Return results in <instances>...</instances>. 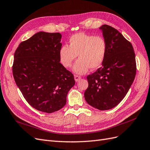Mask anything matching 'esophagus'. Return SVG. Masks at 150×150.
<instances>
[{
  "instance_id": "1",
  "label": "esophagus",
  "mask_w": 150,
  "mask_h": 150,
  "mask_svg": "<svg viewBox=\"0 0 150 150\" xmlns=\"http://www.w3.org/2000/svg\"><path fill=\"white\" fill-rule=\"evenodd\" d=\"M81 79V77L80 76H78V75H75L74 76V79H75L76 81H77V82L79 81Z\"/></svg>"
}]
</instances>
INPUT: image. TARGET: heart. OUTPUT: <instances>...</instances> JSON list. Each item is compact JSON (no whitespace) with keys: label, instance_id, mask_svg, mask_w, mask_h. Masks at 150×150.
I'll return each instance as SVG.
<instances>
[{"label":"heart","instance_id":"heart-1","mask_svg":"<svg viewBox=\"0 0 150 150\" xmlns=\"http://www.w3.org/2000/svg\"><path fill=\"white\" fill-rule=\"evenodd\" d=\"M107 53V42L101 35H92L85 33L72 35L69 40V46L64 45L59 51V57L66 68L72 66L78 56L73 70L78 74L87 72L89 68L96 69L101 67Z\"/></svg>","mask_w":150,"mask_h":150}]
</instances>
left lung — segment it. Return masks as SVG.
I'll list each match as a JSON object with an SVG mask.
<instances>
[{
    "label": "left lung",
    "mask_w": 150,
    "mask_h": 150,
    "mask_svg": "<svg viewBox=\"0 0 150 150\" xmlns=\"http://www.w3.org/2000/svg\"><path fill=\"white\" fill-rule=\"evenodd\" d=\"M102 30L107 53L102 66L87 76L84 98L89 105L104 111L117 106L126 95L137 72L132 44L120 32L104 24Z\"/></svg>",
    "instance_id": "obj_1"
}]
</instances>
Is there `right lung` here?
Here are the masks:
<instances>
[{"label": "right lung", "mask_w": 150, "mask_h": 150, "mask_svg": "<svg viewBox=\"0 0 150 150\" xmlns=\"http://www.w3.org/2000/svg\"><path fill=\"white\" fill-rule=\"evenodd\" d=\"M59 33L39 32L16 50L13 76L24 98L36 110L51 113L66 105L74 76L59 62Z\"/></svg>", "instance_id": "1"}]
</instances>
